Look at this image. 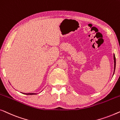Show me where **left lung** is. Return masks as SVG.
Wrapping results in <instances>:
<instances>
[{"label": "left lung", "instance_id": "left-lung-1", "mask_svg": "<svg viewBox=\"0 0 120 120\" xmlns=\"http://www.w3.org/2000/svg\"><path fill=\"white\" fill-rule=\"evenodd\" d=\"M114 73L115 70V67H116V59H115V54H114Z\"/></svg>", "mask_w": 120, "mask_h": 120}]
</instances>
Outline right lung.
I'll list each match as a JSON object with an SVG mask.
<instances>
[{
  "mask_svg": "<svg viewBox=\"0 0 120 120\" xmlns=\"http://www.w3.org/2000/svg\"><path fill=\"white\" fill-rule=\"evenodd\" d=\"M23 94H27V95H32V94H36L35 93H28V94H26V93H22Z\"/></svg>",
  "mask_w": 120,
  "mask_h": 120,
  "instance_id": "obj_1",
  "label": "right lung"
}]
</instances>
